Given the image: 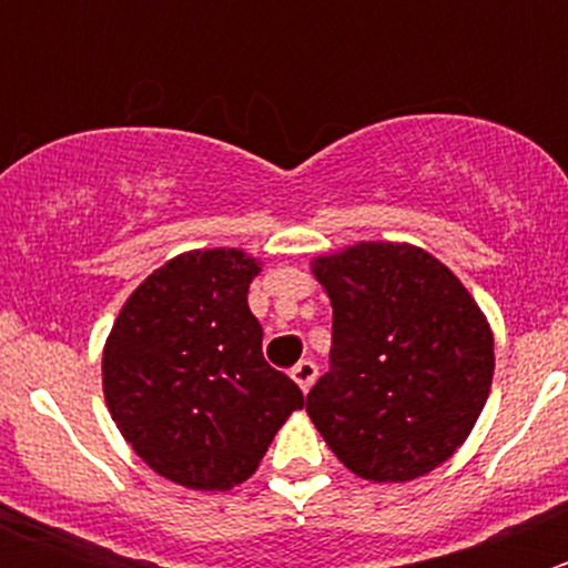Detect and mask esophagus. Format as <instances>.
Wrapping results in <instances>:
<instances>
[{
	"label": "esophagus",
	"mask_w": 568,
	"mask_h": 568,
	"mask_svg": "<svg viewBox=\"0 0 568 568\" xmlns=\"http://www.w3.org/2000/svg\"><path fill=\"white\" fill-rule=\"evenodd\" d=\"M315 378H318V366H315L313 361H301L293 369V381L304 389V393H310V386L315 384Z\"/></svg>",
	"instance_id": "1"
}]
</instances>
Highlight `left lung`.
<instances>
[{
    "instance_id": "8db88e82",
    "label": "left lung",
    "mask_w": 568,
    "mask_h": 568,
    "mask_svg": "<svg viewBox=\"0 0 568 568\" xmlns=\"http://www.w3.org/2000/svg\"><path fill=\"white\" fill-rule=\"evenodd\" d=\"M333 304L329 373L307 413L358 478L404 484L453 458L495 373L484 313L449 267L413 244L361 241L313 261Z\"/></svg>"
}]
</instances>
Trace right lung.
I'll return each instance as SVG.
<instances>
[{"label": "right lung", "instance_id": "add662e5", "mask_svg": "<svg viewBox=\"0 0 568 568\" xmlns=\"http://www.w3.org/2000/svg\"><path fill=\"white\" fill-rule=\"evenodd\" d=\"M258 261L193 250L135 287L102 355L104 400L133 453L187 489L227 491L258 469L304 395L261 353L247 307Z\"/></svg>", "mask_w": 568, "mask_h": 568}]
</instances>
